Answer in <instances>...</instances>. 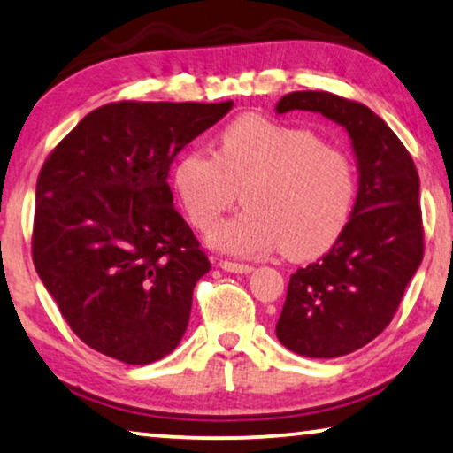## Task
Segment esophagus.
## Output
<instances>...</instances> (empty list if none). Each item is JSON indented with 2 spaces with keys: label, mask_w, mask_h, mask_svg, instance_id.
I'll list each match as a JSON object with an SVG mask.
<instances>
[{
  "label": "esophagus",
  "mask_w": 453,
  "mask_h": 453,
  "mask_svg": "<svg viewBox=\"0 0 453 453\" xmlns=\"http://www.w3.org/2000/svg\"><path fill=\"white\" fill-rule=\"evenodd\" d=\"M219 266L227 273H240V275H248V273L254 271L252 265L244 263H232V260H219Z\"/></svg>",
  "instance_id": "1"
}]
</instances>
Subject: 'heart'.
I'll return each mask as SVG.
<instances>
[{"label": "heart", "mask_w": 453, "mask_h": 453, "mask_svg": "<svg viewBox=\"0 0 453 453\" xmlns=\"http://www.w3.org/2000/svg\"><path fill=\"white\" fill-rule=\"evenodd\" d=\"M174 187L196 227L209 229L238 199L244 209L213 229L219 250L250 257L281 246L316 257L339 240L355 203L349 151L311 129L246 112L219 133V150L193 148L176 164Z\"/></svg>", "instance_id": "heart-1"}]
</instances>
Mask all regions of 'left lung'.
<instances>
[{"label": "left lung", "mask_w": 453, "mask_h": 453, "mask_svg": "<svg viewBox=\"0 0 453 453\" xmlns=\"http://www.w3.org/2000/svg\"><path fill=\"white\" fill-rule=\"evenodd\" d=\"M311 111L349 131L359 164L353 218L320 260L297 269L277 322L289 351L333 359L373 341L392 322L425 254L415 162L390 127L361 102L291 92L277 112Z\"/></svg>", "instance_id": "left-lung-1"}]
</instances>
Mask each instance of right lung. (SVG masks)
I'll list each match as a JSON object with an SVG mask.
<instances>
[{
    "label": "right lung",
    "instance_id": "obj_1",
    "mask_svg": "<svg viewBox=\"0 0 453 453\" xmlns=\"http://www.w3.org/2000/svg\"><path fill=\"white\" fill-rule=\"evenodd\" d=\"M232 100L111 102L57 143L36 180L33 260L69 328L94 351L145 365L176 349L211 269L172 207L178 151Z\"/></svg>",
    "mask_w": 453,
    "mask_h": 453
}]
</instances>
